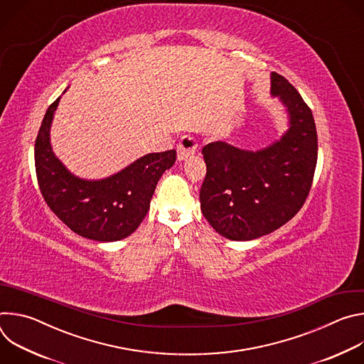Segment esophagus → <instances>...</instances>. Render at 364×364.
Returning <instances> with one entry per match:
<instances>
[{"mask_svg":"<svg viewBox=\"0 0 364 364\" xmlns=\"http://www.w3.org/2000/svg\"><path fill=\"white\" fill-rule=\"evenodd\" d=\"M198 148L197 139L193 135H184L177 144V154H178V160H186L191 157L193 154H196Z\"/></svg>","mask_w":364,"mask_h":364,"instance_id":"esophagus-1","label":"esophagus"}]
</instances>
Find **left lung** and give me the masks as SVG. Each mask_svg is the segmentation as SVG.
I'll return each mask as SVG.
<instances>
[{"instance_id": "left-lung-1", "label": "left lung", "mask_w": 364, "mask_h": 364, "mask_svg": "<svg viewBox=\"0 0 364 364\" xmlns=\"http://www.w3.org/2000/svg\"><path fill=\"white\" fill-rule=\"evenodd\" d=\"M271 83L289 115V129L279 141L256 152L220 141L203 146L201 212L232 240H252L285 225L304 205L314 180L318 141L313 112L284 76L274 72Z\"/></svg>"}]
</instances>
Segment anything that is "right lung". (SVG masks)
I'll return each instance as SVG.
<instances>
[{"label": "right lung", "mask_w": 364, "mask_h": 364, "mask_svg": "<svg viewBox=\"0 0 364 364\" xmlns=\"http://www.w3.org/2000/svg\"><path fill=\"white\" fill-rule=\"evenodd\" d=\"M58 97L48 107L34 145L37 183L43 198L75 233L114 242L129 236L145 218L163 173L176 163V149L146 154L115 176L87 181L72 176L51 151L48 131Z\"/></svg>", "instance_id": "right-lung-1"}]
</instances>
